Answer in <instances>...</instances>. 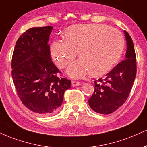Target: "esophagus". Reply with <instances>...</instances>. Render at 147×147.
<instances>
[{
  "instance_id": "34e87169",
  "label": "esophagus",
  "mask_w": 147,
  "mask_h": 147,
  "mask_svg": "<svg viewBox=\"0 0 147 147\" xmlns=\"http://www.w3.org/2000/svg\"><path fill=\"white\" fill-rule=\"evenodd\" d=\"M79 85H80V83L78 82V81H72V86H73V87L79 86Z\"/></svg>"
}]
</instances>
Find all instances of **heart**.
<instances>
[{
	"label": "heart",
	"instance_id": "b5f03b06",
	"mask_svg": "<svg viewBox=\"0 0 147 147\" xmlns=\"http://www.w3.org/2000/svg\"><path fill=\"white\" fill-rule=\"evenodd\" d=\"M63 35L65 41L53 42L49 51L60 69L66 68L78 52L81 59L68 70L73 78H81L89 72L92 77L105 75L117 64L124 50V37L106 24H74L65 30Z\"/></svg>",
	"mask_w": 147,
	"mask_h": 147
}]
</instances>
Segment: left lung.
<instances>
[{"mask_svg":"<svg viewBox=\"0 0 147 147\" xmlns=\"http://www.w3.org/2000/svg\"><path fill=\"white\" fill-rule=\"evenodd\" d=\"M127 41L125 59L116 65L105 78L94 81V91L88 102L94 112L109 114L124 104L136 75V59L133 41L124 31Z\"/></svg>","mask_w":147,"mask_h":147,"instance_id":"8db88e82","label":"left lung"}]
</instances>
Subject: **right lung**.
Instances as JSON below:
<instances>
[{
  "instance_id": "1",
  "label": "right lung",
  "mask_w": 147,
  "mask_h": 147,
  "mask_svg": "<svg viewBox=\"0 0 147 147\" xmlns=\"http://www.w3.org/2000/svg\"><path fill=\"white\" fill-rule=\"evenodd\" d=\"M51 26L28 29L18 39L11 60V75L18 97L33 112L49 116L57 112L71 81L51 61Z\"/></svg>"
}]
</instances>
